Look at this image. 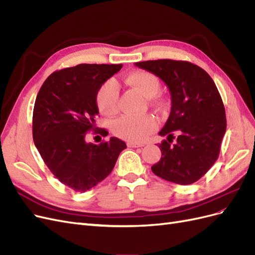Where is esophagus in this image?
Instances as JSON below:
<instances>
[{
    "label": "esophagus",
    "instance_id": "esophagus-1",
    "mask_svg": "<svg viewBox=\"0 0 255 255\" xmlns=\"http://www.w3.org/2000/svg\"><path fill=\"white\" fill-rule=\"evenodd\" d=\"M143 143H138V142H133V141H128V146L129 148H139V146H143Z\"/></svg>",
    "mask_w": 255,
    "mask_h": 255
}]
</instances>
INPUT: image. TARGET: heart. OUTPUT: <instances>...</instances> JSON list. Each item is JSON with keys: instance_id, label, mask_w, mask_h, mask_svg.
<instances>
[{"instance_id": "1", "label": "heart", "mask_w": 255, "mask_h": 255, "mask_svg": "<svg viewBox=\"0 0 255 255\" xmlns=\"http://www.w3.org/2000/svg\"><path fill=\"white\" fill-rule=\"evenodd\" d=\"M127 83L136 89L144 98H154L159 91L160 83L156 75L146 71H135L129 73ZM119 88L114 80L106 81L97 94L99 110L106 116H112L118 111ZM156 122L152 116H143L139 118L121 117L113 125L114 133L129 141H141L155 128Z\"/></svg>"}]
</instances>
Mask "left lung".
<instances>
[{"label": "left lung", "mask_w": 255, "mask_h": 255, "mask_svg": "<svg viewBox=\"0 0 255 255\" xmlns=\"http://www.w3.org/2000/svg\"><path fill=\"white\" fill-rule=\"evenodd\" d=\"M163 81L170 91L171 111L158 133L161 157L151 167L166 181L188 185L202 177L219 156L227 129L225 106L214 81L189 61L157 59L135 63ZM177 140L171 144L173 134Z\"/></svg>", "instance_id": "left-lung-1"}]
</instances>
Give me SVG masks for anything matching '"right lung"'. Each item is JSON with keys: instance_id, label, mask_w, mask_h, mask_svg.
<instances>
[{"instance_id": "1", "label": "right lung", "mask_w": 255, "mask_h": 255, "mask_svg": "<svg viewBox=\"0 0 255 255\" xmlns=\"http://www.w3.org/2000/svg\"><path fill=\"white\" fill-rule=\"evenodd\" d=\"M121 68L104 64L66 68L52 73L37 95L33 113L35 145L56 179L74 191H87L102 182L127 148L117 137L100 144L86 141V134L98 128V90Z\"/></svg>"}]
</instances>
